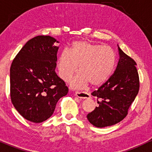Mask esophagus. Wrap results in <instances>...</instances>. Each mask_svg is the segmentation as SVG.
Segmentation results:
<instances>
[{
  "instance_id": "obj_1",
  "label": "esophagus",
  "mask_w": 152,
  "mask_h": 152,
  "mask_svg": "<svg viewBox=\"0 0 152 152\" xmlns=\"http://www.w3.org/2000/svg\"><path fill=\"white\" fill-rule=\"evenodd\" d=\"M75 95L77 98H83V99H87L90 98V95L89 93H85V92H79L77 91L75 92Z\"/></svg>"
}]
</instances>
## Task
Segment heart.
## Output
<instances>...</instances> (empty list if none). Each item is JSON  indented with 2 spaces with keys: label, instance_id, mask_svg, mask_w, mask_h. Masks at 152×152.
<instances>
[{
  "label": "heart",
  "instance_id": "heart-1",
  "mask_svg": "<svg viewBox=\"0 0 152 152\" xmlns=\"http://www.w3.org/2000/svg\"><path fill=\"white\" fill-rule=\"evenodd\" d=\"M115 54L110 47L86 41L74 42L69 51H63L57 61L59 75L67 81L77 70L80 73L71 81L74 88H80L90 83L98 86L105 83L113 71Z\"/></svg>",
  "mask_w": 152,
  "mask_h": 152
}]
</instances>
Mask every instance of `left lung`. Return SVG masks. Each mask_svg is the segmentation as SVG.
<instances>
[{
  "instance_id": "8db88e82",
  "label": "left lung",
  "mask_w": 152,
  "mask_h": 152,
  "mask_svg": "<svg viewBox=\"0 0 152 152\" xmlns=\"http://www.w3.org/2000/svg\"><path fill=\"white\" fill-rule=\"evenodd\" d=\"M116 69L109 79L92 93L97 97L98 106L87 115L91 124L98 128L115 125L128 114L129 107L139 90V77L136 63L118 47Z\"/></svg>"
}]
</instances>
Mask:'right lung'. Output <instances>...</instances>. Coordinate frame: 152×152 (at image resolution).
I'll return each mask as SVG.
<instances>
[{
    "label": "right lung",
    "mask_w": 152,
    "mask_h": 152,
    "mask_svg": "<svg viewBox=\"0 0 152 152\" xmlns=\"http://www.w3.org/2000/svg\"><path fill=\"white\" fill-rule=\"evenodd\" d=\"M58 42L37 36L22 47L10 69V94L13 106L24 118L42 123L52 115L68 88L55 72Z\"/></svg>",
    "instance_id": "add662e5"
}]
</instances>
